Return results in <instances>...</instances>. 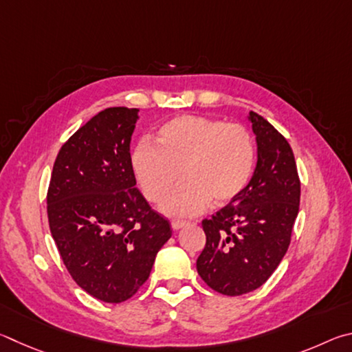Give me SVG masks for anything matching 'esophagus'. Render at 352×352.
<instances>
[{"mask_svg": "<svg viewBox=\"0 0 352 352\" xmlns=\"http://www.w3.org/2000/svg\"><path fill=\"white\" fill-rule=\"evenodd\" d=\"M186 226H187V223H182V221H173L171 229L173 230H179V229H182V227H186Z\"/></svg>", "mask_w": 352, "mask_h": 352, "instance_id": "1", "label": "esophagus"}]
</instances>
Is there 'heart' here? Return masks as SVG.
<instances>
[{
  "label": "heart",
  "mask_w": 352,
  "mask_h": 352,
  "mask_svg": "<svg viewBox=\"0 0 352 352\" xmlns=\"http://www.w3.org/2000/svg\"><path fill=\"white\" fill-rule=\"evenodd\" d=\"M157 146L140 140L131 153V170L142 195L164 204L170 217H193L208 206L230 204L248 188L255 168V142L248 128L204 116L186 114L165 122Z\"/></svg>",
  "instance_id": "obj_1"
}]
</instances>
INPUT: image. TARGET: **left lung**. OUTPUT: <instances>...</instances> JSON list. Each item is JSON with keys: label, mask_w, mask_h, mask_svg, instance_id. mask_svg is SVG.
Segmentation results:
<instances>
[{"label": "left lung", "mask_w": 352, "mask_h": 352, "mask_svg": "<svg viewBox=\"0 0 352 352\" xmlns=\"http://www.w3.org/2000/svg\"><path fill=\"white\" fill-rule=\"evenodd\" d=\"M258 160L248 188L202 221L206 248L196 269L208 287L223 295L255 291L278 267L291 244L300 207V177L285 135L250 111Z\"/></svg>", "instance_id": "1"}]
</instances>
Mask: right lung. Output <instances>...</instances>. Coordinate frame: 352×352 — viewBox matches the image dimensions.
I'll return each instance as SVG.
<instances>
[{
    "instance_id": "add662e5",
    "label": "right lung",
    "mask_w": 352,
    "mask_h": 352,
    "mask_svg": "<svg viewBox=\"0 0 352 352\" xmlns=\"http://www.w3.org/2000/svg\"><path fill=\"white\" fill-rule=\"evenodd\" d=\"M138 111L107 108L60 148L47 188V219L72 280L104 303H122L150 276L171 236L135 188L129 144Z\"/></svg>"
}]
</instances>
